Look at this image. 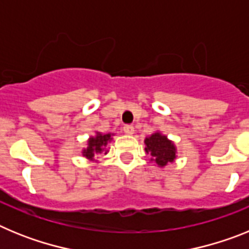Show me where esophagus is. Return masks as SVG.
Returning a JSON list of instances; mask_svg holds the SVG:
<instances>
[{"label":"esophagus","instance_id":"esophagus-1","mask_svg":"<svg viewBox=\"0 0 249 249\" xmlns=\"http://www.w3.org/2000/svg\"><path fill=\"white\" fill-rule=\"evenodd\" d=\"M123 132L127 133V135H133L135 133V128L132 124H126V126H123Z\"/></svg>","mask_w":249,"mask_h":249}]
</instances>
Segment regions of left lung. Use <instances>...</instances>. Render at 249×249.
Wrapping results in <instances>:
<instances>
[{
  "mask_svg": "<svg viewBox=\"0 0 249 249\" xmlns=\"http://www.w3.org/2000/svg\"><path fill=\"white\" fill-rule=\"evenodd\" d=\"M146 152L151 155V160L156 162L157 166L164 167L172 163L176 160V146L172 141H169L167 136L160 132H155L153 135L144 140Z\"/></svg>",
  "mask_w": 249,
  "mask_h": 249,
  "instance_id": "1",
  "label": "left lung"
}]
</instances>
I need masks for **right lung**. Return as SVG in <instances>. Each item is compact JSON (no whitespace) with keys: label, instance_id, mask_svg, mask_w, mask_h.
<instances>
[{"label":"right lung","instance_id":"1","mask_svg":"<svg viewBox=\"0 0 249 249\" xmlns=\"http://www.w3.org/2000/svg\"><path fill=\"white\" fill-rule=\"evenodd\" d=\"M112 133H107V135H103L97 132L94 137H91L87 142V148H85L82 151V155L86 158H89V160H93L96 155H103V153H107V144L108 142H111L112 140Z\"/></svg>","mask_w":249,"mask_h":249}]
</instances>
